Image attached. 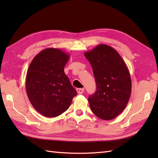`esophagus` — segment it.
Returning <instances> with one entry per match:
<instances>
[{"label":"esophagus","instance_id":"1","mask_svg":"<svg viewBox=\"0 0 158 158\" xmlns=\"http://www.w3.org/2000/svg\"><path fill=\"white\" fill-rule=\"evenodd\" d=\"M76 90L79 94H83V91H84V89L83 88H77Z\"/></svg>","mask_w":158,"mask_h":158}]
</instances>
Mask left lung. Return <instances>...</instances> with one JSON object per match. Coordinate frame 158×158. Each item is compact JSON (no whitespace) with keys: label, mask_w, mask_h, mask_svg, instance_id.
Listing matches in <instances>:
<instances>
[{"label":"left lung","mask_w":158,"mask_h":158,"mask_svg":"<svg viewBox=\"0 0 158 158\" xmlns=\"http://www.w3.org/2000/svg\"><path fill=\"white\" fill-rule=\"evenodd\" d=\"M91 64L96 91L88 98L91 110L104 120H111L126 108L132 90L130 74L124 60L115 49L100 44L85 52Z\"/></svg>","instance_id":"left-lung-1"}]
</instances>
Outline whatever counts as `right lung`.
Returning a JSON list of instances; mask_svg holds the SVG:
<instances>
[{"label":"right lung","instance_id":"1","mask_svg":"<svg viewBox=\"0 0 158 158\" xmlns=\"http://www.w3.org/2000/svg\"><path fill=\"white\" fill-rule=\"evenodd\" d=\"M70 56L62 50L47 48L30 64L26 77V94L36 110L56 117L65 112L77 92L64 71Z\"/></svg>","mask_w":158,"mask_h":158}]
</instances>
